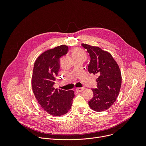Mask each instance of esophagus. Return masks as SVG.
<instances>
[{
	"mask_svg": "<svg viewBox=\"0 0 146 146\" xmlns=\"http://www.w3.org/2000/svg\"><path fill=\"white\" fill-rule=\"evenodd\" d=\"M84 90V88H83V87H82V88H77L76 89V91H77V92H82Z\"/></svg>",
	"mask_w": 146,
	"mask_h": 146,
	"instance_id": "34e87169",
	"label": "esophagus"
}]
</instances>
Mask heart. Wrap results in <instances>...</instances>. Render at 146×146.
<instances>
[{
	"label": "heart",
	"mask_w": 146,
	"mask_h": 146,
	"mask_svg": "<svg viewBox=\"0 0 146 146\" xmlns=\"http://www.w3.org/2000/svg\"><path fill=\"white\" fill-rule=\"evenodd\" d=\"M72 56L73 58L77 56H86L84 52L81 49L74 48L72 51Z\"/></svg>",
	"instance_id": "b5f03b06"
}]
</instances>
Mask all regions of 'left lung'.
Masks as SVG:
<instances>
[{
  "label": "left lung",
  "mask_w": 146,
  "mask_h": 146,
  "mask_svg": "<svg viewBox=\"0 0 146 146\" xmlns=\"http://www.w3.org/2000/svg\"><path fill=\"white\" fill-rule=\"evenodd\" d=\"M81 46L87 50L91 58L89 73L98 76L97 88L92 90L94 96L88 105L95 111H105L113 105L119 95L122 81L120 69L108 51L87 44L82 43Z\"/></svg>",
  "instance_id": "8db88e82"
}]
</instances>
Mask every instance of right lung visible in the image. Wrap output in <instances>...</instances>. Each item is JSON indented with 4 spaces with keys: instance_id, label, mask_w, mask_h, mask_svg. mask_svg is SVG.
<instances>
[{
    "instance_id": "obj_1",
    "label": "right lung",
    "mask_w": 146,
    "mask_h": 146,
    "mask_svg": "<svg viewBox=\"0 0 146 146\" xmlns=\"http://www.w3.org/2000/svg\"><path fill=\"white\" fill-rule=\"evenodd\" d=\"M68 47L61 45L46 51L36 59L33 67L32 86L34 95L48 114L60 116L71 109L74 97L73 90L55 89V77L59 70L60 58L67 54Z\"/></svg>"
}]
</instances>
